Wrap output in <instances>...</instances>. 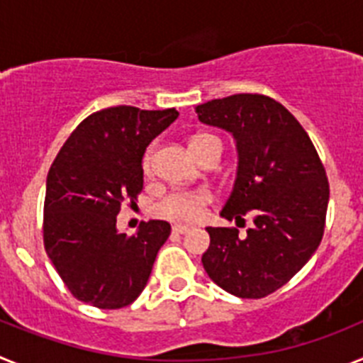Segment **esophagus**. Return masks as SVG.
<instances>
[{
	"label": "esophagus",
	"instance_id": "obj_1",
	"mask_svg": "<svg viewBox=\"0 0 363 363\" xmlns=\"http://www.w3.org/2000/svg\"><path fill=\"white\" fill-rule=\"evenodd\" d=\"M191 230V227L189 225H182V223H176V225H172V233L176 234H185Z\"/></svg>",
	"mask_w": 363,
	"mask_h": 363
}]
</instances>
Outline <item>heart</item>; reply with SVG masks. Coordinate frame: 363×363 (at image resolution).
I'll list each match as a JSON object with an SVG mask.
<instances>
[{
	"label": "heart",
	"instance_id": "b5f03b06",
	"mask_svg": "<svg viewBox=\"0 0 363 363\" xmlns=\"http://www.w3.org/2000/svg\"><path fill=\"white\" fill-rule=\"evenodd\" d=\"M189 145H191V150L198 158L203 150L214 145L221 147V143L213 134L201 133L196 134V136H192ZM152 158L154 149L149 147L145 150V154H143L142 160L143 172H150V169H152ZM209 203L211 194L207 191H171L154 203L152 211L158 218H163V220L169 221H196L203 216L205 207Z\"/></svg>",
	"mask_w": 363,
	"mask_h": 363
}]
</instances>
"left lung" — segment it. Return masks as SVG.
<instances>
[{"label": "left lung", "mask_w": 363, "mask_h": 363, "mask_svg": "<svg viewBox=\"0 0 363 363\" xmlns=\"http://www.w3.org/2000/svg\"><path fill=\"white\" fill-rule=\"evenodd\" d=\"M200 121L236 138L238 176L221 216L255 227H207L201 264L211 280L240 298H264L309 262L325 229L329 182L300 121L277 99L234 94L196 107Z\"/></svg>", "instance_id": "1"}]
</instances>
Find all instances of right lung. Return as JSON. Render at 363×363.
Wrapping results in <instances>:
<instances>
[{
	"label": "right lung",
	"instance_id": "add662e5",
	"mask_svg": "<svg viewBox=\"0 0 363 363\" xmlns=\"http://www.w3.org/2000/svg\"><path fill=\"white\" fill-rule=\"evenodd\" d=\"M176 108L130 105L92 112L74 129L47 176L43 245L67 289L98 309L130 306L171 234L163 220L143 221L138 234L116 230L121 205L143 189L147 145L178 118Z\"/></svg>",
	"mask_w": 363,
	"mask_h": 363
}]
</instances>
